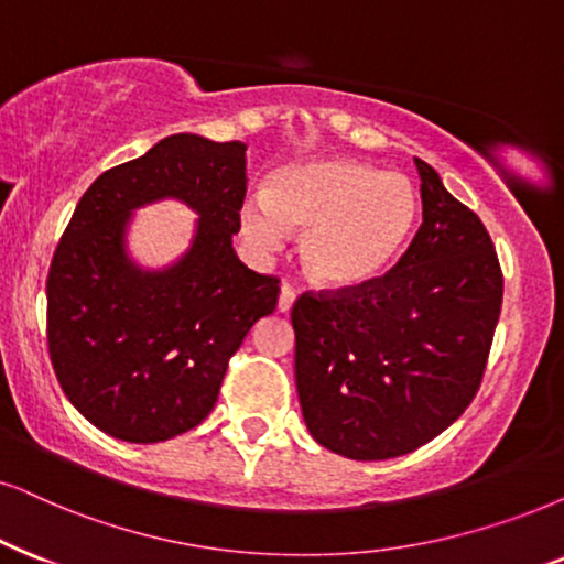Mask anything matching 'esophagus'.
Listing matches in <instances>:
<instances>
[{"label": "esophagus", "mask_w": 564, "mask_h": 564, "mask_svg": "<svg viewBox=\"0 0 564 564\" xmlns=\"http://www.w3.org/2000/svg\"><path fill=\"white\" fill-rule=\"evenodd\" d=\"M296 302V291L289 286V283H283L281 286V296H278V312H291V306Z\"/></svg>", "instance_id": "obj_1"}]
</instances>
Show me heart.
Listing matches in <instances>:
<instances>
[{
    "instance_id": "b5f03b06",
    "label": "heart",
    "mask_w": 564,
    "mask_h": 564,
    "mask_svg": "<svg viewBox=\"0 0 564 564\" xmlns=\"http://www.w3.org/2000/svg\"><path fill=\"white\" fill-rule=\"evenodd\" d=\"M419 195L401 174H384L351 159H312L273 171L265 199L239 208L245 239L275 252L286 231H304L299 260L323 289L346 291L377 281L409 247Z\"/></svg>"
}]
</instances>
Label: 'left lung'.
Here are the masks:
<instances>
[{
  "label": "left lung",
  "instance_id": "obj_1",
  "mask_svg": "<svg viewBox=\"0 0 564 564\" xmlns=\"http://www.w3.org/2000/svg\"><path fill=\"white\" fill-rule=\"evenodd\" d=\"M422 226L393 270L359 289L306 291L291 310L306 430L330 453L384 460L445 432L479 390L502 310L489 231L430 163Z\"/></svg>",
  "mask_w": 564,
  "mask_h": 564
}]
</instances>
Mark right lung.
I'll return each instance as SVG.
<instances>
[{
  "mask_svg": "<svg viewBox=\"0 0 564 564\" xmlns=\"http://www.w3.org/2000/svg\"><path fill=\"white\" fill-rule=\"evenodd\" d=\"M245 195V142L182 132L80 197L48 268L46 340L64 395L93 426L151 445L213 411L229 359L281 294L231 247ZM163 196L197 209L198 231L174 267L142 271L123 249L126 224Z\"/></svg>",
  "mask_w": 564,
  "mask_h": 564,
  "instance_id": "obj_1",
  "label": "right lung"
}]
</instances>
